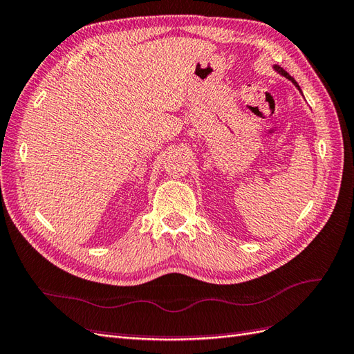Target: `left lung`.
Masks as SVG:
<instances>
[{"mask_svg":"<svg viewBox=\"0 0 354 354\" xmlns=\"http://www.w3.org/2000/svg\"><path fill=\"white\" fill-rule=\"evenodd\" d=\"M274 69H276V71H277V72H279V73H281V75H283V77H286V78H288V80H290V81H292V83H294V84H295V87H297V88H299V90H300V87H299V84H297V83H295V80H294V78H292V77H291V75H290V73H288V72H285V71H283V69H282V68H281V66H277V64H276V66H274Z\"/></svg>","mask_w":354,"mask_h":354,"instance_id":"1","label":"left lung"}]
</instances>
